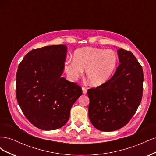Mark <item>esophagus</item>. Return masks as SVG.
Masks as SVG:
<instances>
[{"instance_id": "34e87169", "label": "esophagus", "mask_w": 156, "mask_h": 156, "mask_svg": "<svg viewBox=\"0 0 156 156\" xmlns=\"http://www.w3.org/2000/svg\"><path fill=\"white\" fill-rule=\"evenodd\" d=\"M82 90H83V94H86L87 92V88H85L84 87H82Z\"/></svg>"}]
</instances>
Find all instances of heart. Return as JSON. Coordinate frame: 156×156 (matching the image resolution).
I'll list each match as a JSON object with an SVG mask.
<instances>
[{"instance_id": "obj_1", "label": "heart", "mask_w": 156, "mask_h": 156, "mask_svg": "<svg viewBox=\"0 0 156 156\" xmlns=\"http://www.w3.org/2000/svg\"><path fill=\"white\" fill-rule=\"evenodd\" d=\"M119 62L115 51L87 47L74 53V59L65 61L64 70L69 80L75 81L82 77L86 69L88 79L92 86L107 83L114 73Z\"/></svg>"}]
</instances>
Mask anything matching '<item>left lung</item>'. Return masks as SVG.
Instances as JSON below:
<instances>
[{"label":"left lung","instance_id":"8db88e82","mask_svg":"<svg viewBox=\"0 0 156 156\" xmlns=\"http://www.w3.org/2000/svg\"><path fill=\"white\" fill-rule=\"evenodd\" d=\"M120 64L108 81L90 88L88 116L92 125L102 131L125 126L137 110L143 97V71L131 52L117 51Z\"/></svg>","mask_w":156,"mask_h":156}]
</instances>
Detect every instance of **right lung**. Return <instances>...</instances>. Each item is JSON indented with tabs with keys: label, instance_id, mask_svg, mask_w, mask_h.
<instances>
[{
	"label": "right lung",
	"instance_id": "obj_1",
	"mask_svg": "<svg viewBox=\"0 0 156 156\" xmlns=\"http://www.w3.org/2000/svg\"><path fill=\"white\" fill-rule=\"evenodd\" d=\"M64 45L32 49L23 58L16 74V97L23 114L43 130L60 128L82 95L76 83L61 77L66 57Z\"/></svg>",
	"mask_w": 156,
	"mask_h": 156
}]
</instances>
